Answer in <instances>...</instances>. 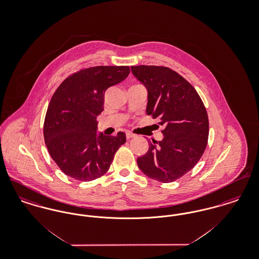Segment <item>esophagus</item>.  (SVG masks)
I'll use <instances>...</instances> for the list:
<instances>
[{
    "instance_id": "esophagus-1",
    "label": "esophagus",
    "mask_w": 259,
    "mask_h": 259,
    "mask_svg": "<svg viewBox=\"0 0 259 259\" xmlns=\"http://www.w3.org/2000/svg\"><path fill=\"white\" fill-rule=\"evenodd\" d=\"M126 138L127 139H132V138H136L135 134H133L132 132H127L126 133Z\"/></svg>"
}]
</instances>
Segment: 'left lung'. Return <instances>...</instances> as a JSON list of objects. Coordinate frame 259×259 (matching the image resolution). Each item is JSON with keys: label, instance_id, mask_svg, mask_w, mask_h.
Returning <instances> with one entry per match:
<instances>
[{"label": "left lung", "instance_id": "obj_1", "mask_svg": "<svg viewBox=\"0 0 259 259\" xmlns=\"http://www.w3.org/2000/svg\"><path fill=\"white\" fill-rule=\"evenodd\" d=\"M131 70L148 89L147 113L164 126L163 140L148 142L138 166L152 180L172 183L202 157L209 138L208 113L195 88L172 69L141 65Z\"/></svg>", "mask_w": 259, "mask_h": 259}]
</instances>
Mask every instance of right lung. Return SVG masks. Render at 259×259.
I'll use <instances>...</instances> for the list:
<instances>
[{
	"mask_svg": "<svg viewBox=\"0 0 259 259\" xmlns=\"http://www.w3.org/2000/svg\"><path fill=\"white\" fill-rule=\"evenodd\" d=\"M129 73L128 66L90 67L69 75L55 90L45 118L44 137L51 158L65 175L89 182L110 169L126 136L98 134L97 115L104 111L107 89Z\"/></svg>",
	"mask_w": 259,
	"mask_h": 259,
	"instance_id": "add662e5",
	"label": "right lung"
}]
</instances>
